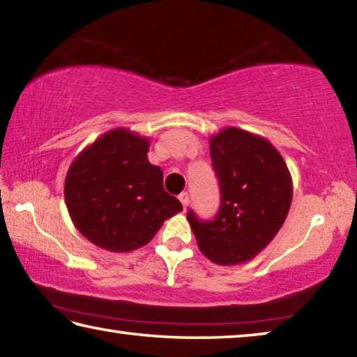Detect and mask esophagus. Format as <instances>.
Wrapping results in <instances>:
<instances>
[{
	"instance_id": "1",
	"label": "esophagus",
	"mask_w": 357,
	"mask_h": 357,
	"mask_svg": "<svg viewBox=\"0 0 357 357\" xmlns=\"http://www.w3.org/2000/svg\"><path fill=\"white\" fill-rule=\"evenodd\" d=\"M179 202L183 203V208H184V209H185L187 206H189V202H190L189 193H187V192H183V193H181V195H179Z\"/></svg>"
}]
</instances>
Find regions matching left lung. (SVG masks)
<instances>
[{
  "label": "left lung",
  "instance_id": "obj_1",
  "mask_svg": "<svg viewBox=\"0 0 357 357\" xmlns=\"http://www.w3.org/2000/svg\"><path fill=\"white\" fill-rule=\"evenodd\" d=\"M222 203L213 222L187 214L198 249L220 266L244 264L279 233L293 200L282 154L264 137L229 126L209 138Z\"/></svg>",
  "mask_w": 357,
  "mask_h": 357
}]
</instances>
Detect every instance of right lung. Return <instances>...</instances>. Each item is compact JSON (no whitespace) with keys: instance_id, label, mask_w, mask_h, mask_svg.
Here are the masks:
<instances>
[{"instance_id":"1","label":"right lung","mask_w":357,"mask_h":357,"mask_svg":"<svg viewBox=\"0 0 357 357\" xmlns=\"http://www.w3.org/2000/svg\"><path fill=\"white\" fill-rule=\"evenodd\" d=\"M151 138L116 128L72 160L64 200L75 228L114 253L146 245L183 204L164 189V173L148 160Z\"/></svg>"}]
</instances>
